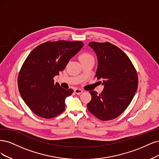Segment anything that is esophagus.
<instances>
[{
    "instance_id": "34e87169",
    "label": "esophagus",
    "mask_w": 159,
    "mask_h": 159,
    "mask_svg": "<svg viewBox=\"0 0 159 159\" xmlns=\"http://www.w3.org/2000/svg\"><path fill=\"white\" fill-rule=\"evenodd\" d=\"M74 91L76 94H80L82 93H83V90L79 89H75Z\"/></svg>"
}]
</instances>
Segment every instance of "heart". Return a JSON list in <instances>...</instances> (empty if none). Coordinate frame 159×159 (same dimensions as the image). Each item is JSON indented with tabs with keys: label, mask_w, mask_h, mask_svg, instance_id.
Instances as JSON below:
<instances>
[{
	"label": "heart",
	"mask_w": 159,
	"mask_h": 159,
	"mask_svg": "<svg viewBox=\"0 0 159 159\" xmlns=\"http://www.w3.org/2000/svg\"><path fill=\"white\" fill-rule=\"evenodd\" d=\"M92 57V55L88 53H86V52H84V53H82L80 54L79 57V59L80 61H83V60H84V59H88L89 57Z\"/></svg>",
	"instance_id": "heart-1"
}]
</instances>
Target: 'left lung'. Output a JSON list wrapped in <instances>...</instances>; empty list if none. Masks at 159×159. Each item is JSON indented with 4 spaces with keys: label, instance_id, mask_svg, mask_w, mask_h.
<instances>
[{
    "label": "left lung",
    "instance_id": "left-lung-1",
    "mask_svg": "<svg viewBox=\"0 0 159 159\" xmlns=\"http://www.w3.org/2000/svg\"><path fill=\"white\" fill-rule=\"evenodd\" d=\"M89 46L98 58L96 76L104 89L100 94L90 91L92 100L87 104L91 114L102 121L116 118L125 111L137 90L138 76L127 55L108 42H92Z\"/></svg>",
    "mask_w": 159,
    "mask_h": 159
}]
</instances>
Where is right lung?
I'll return each mask as SVG.
<instances>
[{
    "label": "right lung",
    "instance_id": "1",
    "mask_svg": "<svg viewBox=\"0 0 159 159\" xmlns=\"http://www.w3.org/2000/svg\"><path fill=\"white\" fill-rule=\"evenodd\" d=\"M83 45L79 41L48 42L29 54L19 73L18 84L22 99L35 114L49 119L65 110V98L73 90L54 84L53 78L65 69Z\"/></svg>",
    "mask_w": 159,
    "mask_h": 159
}]
</instances>
